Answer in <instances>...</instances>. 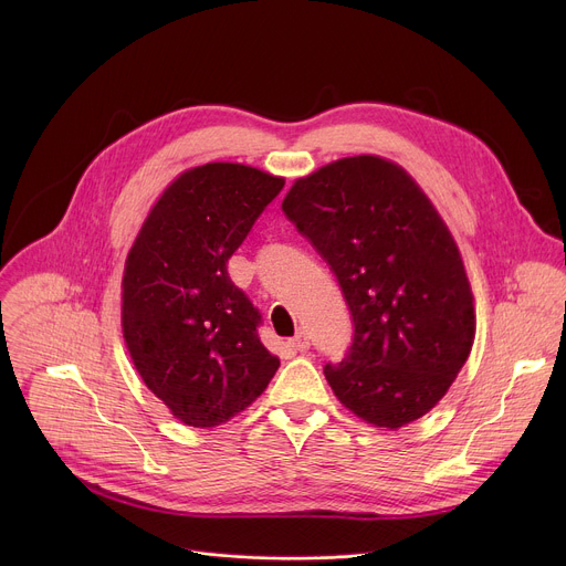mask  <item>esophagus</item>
<instances>
[{"instance_id": "obj_1", "label": "esophagus", "mask_w": 566, "mask_h": 566, "mask_svg": "<svg viewBox=\"0 0 566 566\" xmlns=\"http://www.w3.org/2000/svg\"><path fill=\"white\" fill-rule=\"evenodd\" d=\"M289 345L295 349V352H306L308 347H311V340H308V334L304 332V329H300L291 340H289Z\"/></svg>"}]
</instances>
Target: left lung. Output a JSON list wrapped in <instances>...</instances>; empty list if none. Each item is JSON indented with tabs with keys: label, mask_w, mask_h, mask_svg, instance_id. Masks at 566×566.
<instances>
[{
	"label": "left lung",
	"mask_w": 566,
	"mask_h": 566,
	"mask_svg": "<svg viewBox=\"0 0 566 566\" xmlns=\"http://www.w3.org/2000/svg\"><path fill=\"white\" fill-rule=\"evenodd\" d=\"M284 214L332 266L354 340L325 376L363 421L396 430L446 396L474 340L472 291L454 239L417 181L360 154L297 179Z\"/></svg>",
	"instance_id": "obj_1"
}]
</instances>
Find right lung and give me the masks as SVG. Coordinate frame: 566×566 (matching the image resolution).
<instances>
[{
  "instance_id": "1",
  "label": "right lung",
  "mask_w": 566,
  "mask_h": 566,
  "mask_svg": "<svg viewBox=\"0 0 566 566\" xmlns=\"http://www.w3.org/2000/svg\"><path fill=\"white\" fill-rule=\"evenodd\" d=\"M282 188V177L251 166L186 170L129 249L123 338L145 385L186 426L226 423L280 367L260 340V311L226 264Z\"/></svg>"
}]
</instances>
